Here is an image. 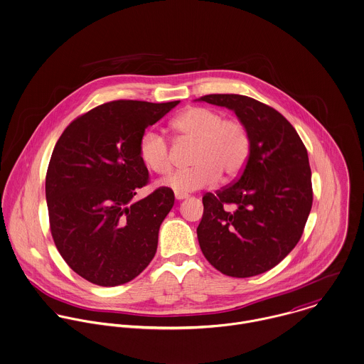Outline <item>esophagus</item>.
<instances>
[{"instance_id":"obj_1","label":"esophagus","mask_w":364,"mask_h":364,"mask_svg":"<svg viewBox=\"0 0 364 364\" xmlns=\"http://www.w3.org/2000/svg\"><path fill=\"white\" fill-rule=\"evenodd\" d=\"M174 197H176V200H177V201H181V200H186V198H188V194H181V193H176V194H174Z\"/></svg>"}]
</instances>
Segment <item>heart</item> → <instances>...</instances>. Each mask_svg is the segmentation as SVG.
Returning a JSON list of instances; mask_svg holds the SVG:
<instances>
[{
	"mask_svg": "<svg viewBox=\"0 0 364 364\" xmlns=\"http://www.w3.org/2000/svg\"><path fill=\"white\" fill-rule=\"evenodd\" d=\"M171 128L181 141L196 144L188 170H178L167 176L163 187L174 193L187 194L216 184L222 174L226 180L239 176L248 161L251 141L244 124L225 119L209 107H188L176 116ZM139 156L144 164L164 174L171 168L168 141L161 132L148 129L139 139Z\"/></svg>",
	"mask_w": 364,
	"mask_h": 364,
	"instance_id": "obj_1",
	"label": "heart"
}]
</instances>
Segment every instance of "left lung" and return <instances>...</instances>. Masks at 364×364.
Segmentation results:
<instances>
[{"label": "left lung", "mask_w": 364, "mask_h": 364, "mask_svg": "<svg viewBox=\"0 0 364 364\" xmlns=\"http://www.w3.org/2000/svg\"><path fill=\"white\" fill-rule=\"evenodd\" d=\"M198 100L233 110L251 149L237 181L202 197V254L228 277L250 278L278 265L300 240L313 205L307 149L275 109L242 95Z\"/></svg>", "instance_id": "obj_1"}]
</instances>
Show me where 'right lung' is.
<instances>
[{
  "label": "right lung",
  "instance_id": "1",
  "mask_svg": "<svg viewBox=\"0 0 364 364\" xmlns=\"http://www.w3.org/2000/svg\"><path fill=\"white\" fill-rule=\"evenodd\" d=\"M178 103L109 102L75 119L57 141L46 174L50 230L64 261L83 279L119 286L155 257L174 194L161 187L132 202L149 181L139 139Z\"/></svg>",
  "mask_w": 364,
  "mask_h": 364
}]
</instances>
